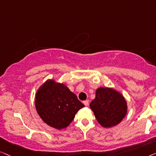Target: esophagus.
<instances>
[{"mask_svg":"<svg viewBox=\"0 0 156 156\" xmlns=\"http://www.w3.org/2000/svg\"><path fill=\"white\" fill-rule=\"evenodd\" d=\"M83 104H84L85 106H87L89 105V101L88 100H85L83 101Z\"/></svg>","mask_w":156,"mask_h":156,"instance_id":"1","label":"esophagus"}]
</instances>
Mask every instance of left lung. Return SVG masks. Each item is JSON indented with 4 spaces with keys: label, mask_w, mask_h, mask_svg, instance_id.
Here are the masks:
<instances>
[{
    "label": "left lung",
    "mask_w": 156,
    "mask_h": 156,
    "mask_svg": "<svg viewBox=\"0 0 156 156\" xmlns=\"http://www.w3.org/2000/svg\"><path fill=\"white\" fill-rule=\"evenodd\" d=\"M96 119L105 128L116 126L126 115L127 106L124 98L109 87H99L95 98L90 105Z\"/></svg>",
    "instance_id": "obj_1"
}]
</instances>
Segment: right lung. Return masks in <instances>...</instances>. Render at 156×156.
<instances>
[{
	"label": "right lung",
	"mask_w": 156,
	"mask_h": 156,
	"mask_svg": "<svg viewBox=\"0 0 156 156\" xmlns=\"http://www.w3.org/2000/svg\"><path fill=\"white\" fill-rule=\"evenodd\" d=\"M35 107L44 122L50 126L61 129L71 124L84 105L66 85L49 80L37 90Z\"/></svg>",
	"instance_id": "1"
}]
</instances>
